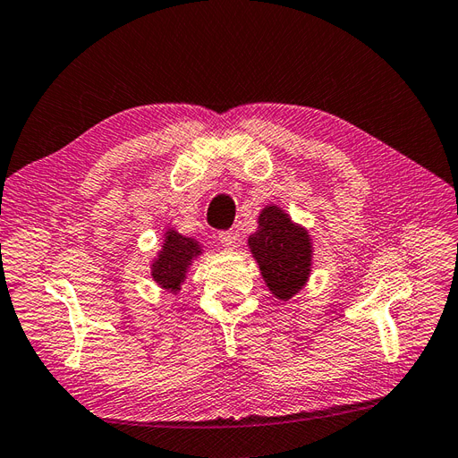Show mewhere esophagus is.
<instances>
[{"instance_id": "34e87169", "label": "esophagus", "mask_w": 458, "mask_h": 458, "mask_svg": "<svg viewBox=\"0 0 458 458\" xmlns=\"http://www.w3.org/2000/svg\"><path fill=\"white\" fill-rule=\"evenodd\" d=\"M218 242L225 250H233L236 248V242H238V236L236 232H220L218 233Z\"/></svg>"}]
</instances>
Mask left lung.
Listing matches in <instances>:
<instances>
[{"label": "left lung", "mask_w": 458, "mask_h": 458, "mask_svg": "<svg viewBox=\"0 0 458 458\" xmlns=\"http://www.w3.org/2000/svg\"><path fill=\"white\" fill-rule=\"evenodd\" d=\"M248 245L276 300L288 301L308 284L313 268L310 232L292 220L283 207L265 205Z\"/></svg>", "instance_id": "obj_1"}]
</instances>
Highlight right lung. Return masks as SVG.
Wrapping results in <instances>:
<instances>
[{"instance_id": "right-lung-1", "label": "right lung", "mask_w": 458, "mask_h": 458, "mask_svg": "<svg viewBox=\"0 0 458 458\" xmlns=\"http://www.w3.org/2000/svg\"><path fill=\"white\" fill-rule=\"evenodd\" d=\"M201 255V242L182 236L178 230L170 226L164 230L160 250L157 251L155 259L150 261V276L158 288L175 296L182 290L191 265Z\"/></svg>"}]
</instances>
